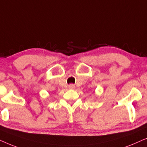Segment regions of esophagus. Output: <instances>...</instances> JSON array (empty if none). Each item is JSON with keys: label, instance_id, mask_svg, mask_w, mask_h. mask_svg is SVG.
Here are the masks:
<instances>
[{"label": "esophagus", "instance_id": "1", "mask_svg": "<svg viewBox=\"0 0 147 147\" xmlns=\"http://www.w3.org/2000/svg\"><path fill=\"white\" fill-rule=\"evenodd\" d=\"M69 89H74L75 88V86L73 85V84H70V85H69Z\"/></svg>", "mask_w": 147, "mask_h": 147}]
</instances>
